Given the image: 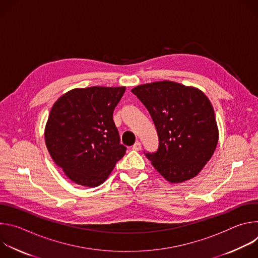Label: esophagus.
Returning <instances> with one entry per match:
<instances>
[{
  "mask_svg": "<svg viewBox=\"0 0 258 258\" xmlns=\"http://www.w3.org/2000/svg\"><path fill=\"white\" fill-rule=\"evenodd\" d=\"M141 149H142V144L138 141V142H136L135 145L133 146V150H135V151H140Z\"/></svg>",
  "mask_w": 258,
  "mask_h": 258,
  "instance_id": "obj_1",
  "label": "esophagus"
}]
</instances>
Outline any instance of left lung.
Listing matches in <instances>:
<instances>
[{
    "label": "left lung",
    "mask_w": 258,
    "mask_h": 258,
    "mask_svg": "<svg viewBox=\"0 0 258 258\" xmlns=\"http://www.w3.org/2000/svg\"><path fill=\"white\" fill-rule=\"evenodd\" d=\"M132 92L148 109L159 138L157 152L146 157L171 183L196 176L218 142L214 110L206 95L170 81L141 85Z\"/></svg>",
    "instance_id": "obj_1"
}]
</instances>
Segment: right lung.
Instances as JSON below:
<instances>
[{"label":"right lung","mask_w":258,"mask_h":258,"mask_svg":"<svg viewBox=\"0 0 258 258\" xmlns=\"http://www.w3.org/2000/svg\"><path fill=\"white\" fill-rule=\"evenodd\" d=\"M125 87L73 89L53 105L45 141L54 162L84 187H97L125 154L113 121V111Z\"/></svg>","instance_id":"obj_1"}]
</instances>
